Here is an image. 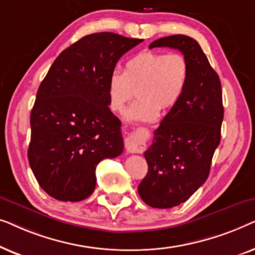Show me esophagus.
<instances>
[{
	"mask_svg": "<svg viewBox=\"0 0 255 255\" xmlns=\"http://www.w3.org/2000/svg\"><path fill=\"white\" fill-rule=\"evenodd\" d=\"M146 146V139L141 133L134 132L125 139V147L128 153H140Z\"/></svg>",
	"mask_w": 255,
	"mask_h": 255,
	"instance_id": "1",
	"label": "esophagus"
}]
</instances>
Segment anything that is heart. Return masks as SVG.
<instances>
[{
    "label": "heart",
    "mask_w": 255,
    "mask_h": 255,
    "mask_svg": "<svg viewBox=\"0 0 255 255\" xmlns=\"http://www.w3.org/2000/svg\"><path fill=\"white\" fill-rule=\"evenodd\" d=\"M189 65L181 53L145 51L125 62L124 71L111 73L108 81L110 108L122 113L138 89V101L125 113L130 122H152L160 109L168 110L179 102L187 87Z\"/></svg>",
    "instance_id": "1"
}]
</instances>
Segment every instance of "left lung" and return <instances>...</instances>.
Here are the masks:
<instances>
[{"mask_svg": "<svg viewBox=\"0 0 255 255\" xmlns=\"http://www.w3.org/2000/svg\"><path fill=\"white\" fill-rule=\"evenodd\" d=\"M153 47L179 50L189 65L182 96L161 121L144 153L148 172L138 186L146 204L168 209L186 202L208 179L221 142L224 108L221 80L196 40L174 34L154 40L149 45Z\"/></svg>", "mask_w": 255, "mask_h": 255, "instance_id": "obj_1", "label": "left lung"}]
</instances>
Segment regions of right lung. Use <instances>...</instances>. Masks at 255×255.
I'll return each instance as SVG.
<instances>
[{
	"instance_id": "right-lung-1",
	"label": "right lung",
	"mask_w": 255,
	"mask_h": 255,
	"mask_svg": "<svg viewBox=\"0 0 255 255\" xmlns=\"http://www.w3.org/2000/svg\"><path fill=\"white\" fill-rule=\"evenodd\" d=\"M141 41L113 32L88 34L62 51L41 81L30 116L27 159L39 186L55 200L90 196L99 162L123 152L108 81L122 55Z\"/></svg>"
}]
</instances>
